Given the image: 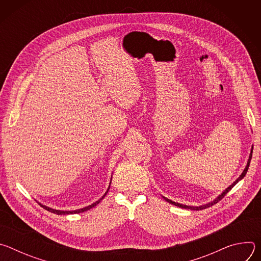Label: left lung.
Segmentation results:
<instances>
[{
  "mask_svg": "<svg viewBox=\"0 0 261 261\" xmlns=\"http://www.w3.org/2000/svg\"><path fill=\"white\" fill-rule=\"evenodd\" d=\"M252 153H253V147H252V150H251V153H250V156H249V159H248V163H247V166H246V168L244 169V171H243V173L239 176V178L236 180V181H233V184L232 185H230L229 187L224 191V192H222L216 199H214L213 201H211V202H208V203H206V204H203V205H199V206H190V205H184V204H180V203H177V202H174V201H172V200H170V199H168V198H166V197H163L167 202H169V203H171V204H173V205H175V206H178V207H182V208H188V210H193V211H200V210H203V208H207V207H210V206H212V205H214V204H216L217 202H219L223 197H224L233 187L234 186L246 175V173H247V171H248V168H249V166H250V162H251V159H252Z\"/></svg>",
  "mask_w": 261,
  "mask_h": 261,
  "instance_id": "left-lung-1",
  "label": "left lung"
}]
</instances>
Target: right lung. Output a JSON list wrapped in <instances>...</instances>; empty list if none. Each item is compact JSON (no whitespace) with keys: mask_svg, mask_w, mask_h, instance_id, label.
I'll list each match as a JSON object with an SVG mask.
<instances>
[{"mask_svg":"<svg viewBox=\"0 0 261 261\" xmlns=\"http://www.w3.org/2000/svg\"><path fill=\"white\" fill-rule=\"evenodd\" d=\"M108 190H109V187H108V189H107V191L105 192V194L99 199V200H97L96 202H94L93 204H91V205H88V206H86V207H84V208H80V210H75V211H59V210H54V208H51V207H48V206H46V205H43V204H41V203H39L44 210H46V211H48V212H50V213H54V214H57V215H70V214H80V213H84V212H87V211H89L90 208H92V207H94V206H96L104 197H105V195H106V193L108 192Z\"/></svg>","mask_w":261,"mask_h":261,"instance_id":"1","label":"right lung"}]
</instances>
